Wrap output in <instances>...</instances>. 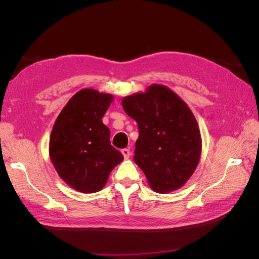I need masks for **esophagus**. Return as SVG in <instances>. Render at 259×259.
<instances>
[{"instance_id": "obj_1", "label": "esophagus", "mask_w": 259, "mask_h": 259, "mask_svg": "<svg viewBox=\"0 0 259 259\" xmlns=\"http://www.w3.org/2000/svg\"><path fill=\"white\" fill-rule=\"evenodd\" d=\"M122 154H123V156H124V159L125 160H127L128 158H130V156H131V151H130V149H126V148H125V149H122Z\"/></svg>"}]
</instances>
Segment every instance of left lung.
<instances>
[{
    "label": "left lung",
    "mask_w": 259,
    "mask_h": 259,
    "mask_svg": "<svg viewBox=\"0 0 259 259\" xmlns=\"http://www.w3.org/2000/svg\"><path fill=\"white\" fill-rule=\"evenodd\" d=\"M124 111L138 123L134 161L159 193L179 189L197 168L202 149L197 120L185 101L160 84L124 97Z\"/></svg>",
    "instance_id": "obj_1"
}]
</instances>
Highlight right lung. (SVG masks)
I'll list each match as a JSON object with an SVG mask.
<instances>
[{
  "label": "right lung",
  "instance_id": "1",
  "mask_svg": "<svg viewBox=\"0 0 259 259\" xmlns=\"http://www.w3.org/2000/svg\"><path fill=\"white\" fill-rule=\"evenodd\" d=\"M110 94L84 89L59 113L50 137V156L60 178L73 189L94 193L103 189L111 170L123 161L110 144L103 116Z\"/></svg>",
  "mask_w": 259,
  "mask_h": 259
}]
</instances>
